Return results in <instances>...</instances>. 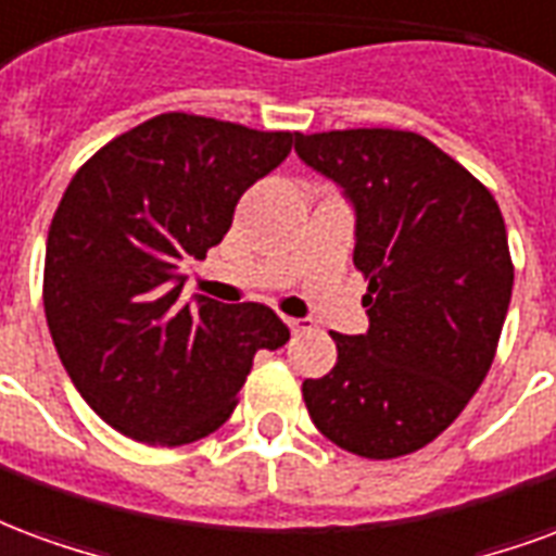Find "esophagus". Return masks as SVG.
I'll list each match as a JSON object with an SVG mask.
<instances>
[{
	"mask_svg": "<svg viewBox=\"0 0 556 556\" xmlns=\"http://www.w3.org/2000/svg\"><path fill=\"white\" fill-rule=\"evenodd\" d=\"M283 323H287V328L290 331H302V328H311V323L307 319H293V317H281Z\"/></svg>",
	"mask_w": 556,
	"mask_h": 556,
	"instance_id": "34e87169",
	"label": "esophagus"
}]
</instances>
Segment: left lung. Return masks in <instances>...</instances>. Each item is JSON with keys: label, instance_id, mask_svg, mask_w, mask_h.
<instances>
[{"label": "left lung", "instance_id": "obj_1", "mask_svg": "<svg viewBox=\"0 0 556 556\" xmlns=\"http://www.w3.org/2000/svg\"><path fill=\"white\" fill-rule=\"evenodd\" d=\"M295 153L355 204L367 334H334L338 364L305 379L314 427L364 459L427 447L492 367L513 295L494 194L408 129L295 132Z\"/></svg>", "mask_w": 556, "mask_h": 556}]
</instances>
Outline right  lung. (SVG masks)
Segmentation results:
<instances>
[{
    "label": "right lung",
    "mask_w": 556,
    "mask_h": 556,
    "mask_svg": "<svg viewBox=\"0 0 556 556\" xmlns=\"http://www.w3.org/2000/svg\"><path fill=\"white\" fill-rule=\"evenodd\" d=\"M293 139L165 112L73 174L47 237L43 311L76 391L121 435L180 447L216 432L254 352L290 340L261 302H186L180 263L225 239L242 192Z\"/></svg>",
    "instance_id": "1"
}]
</instances>
